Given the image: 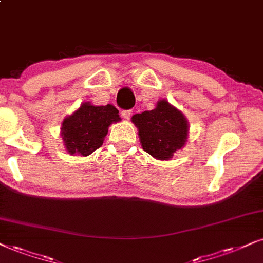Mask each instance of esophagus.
Returning a JSON list of instances; mask_svg holds the SVG:
<instances>
[{"label": "esophagus", "instance_id": "1", "mask_svg": "<svg viewBox=\"0 0 263 263\" xmlns=\"http://www.w3.org/2000/svg\"><path fill=\"white\" fill-rule=\"evenodd\" d=\"M131 114H132L131 110H122V111H121L122 118L126 119V120H128V119L131 118Z\"/></svg>", "mask_w": 263, "mask_h": 263}]
</instances>
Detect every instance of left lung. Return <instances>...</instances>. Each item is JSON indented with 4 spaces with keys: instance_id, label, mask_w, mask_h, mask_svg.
I'll return each instance as SVG.
<instances>
[{
    "instance_id": "left-lung-1",
    "label": "left lung",
    "mask_w": 263,
    "mask_h": 263,
    "mask_svg": "<svg viewBox=\"0 0 263 263\" xmlns=\"http://www.w3.org/2000/svg\"><path fill=\"white\" fill-rule=\"evenodd\" d=\"M132 122L138 128L142 148L158 160H170L187 142L188 122L166 99L156 103L153 110L135 114Z\"/></svg>"
}]
</instances>
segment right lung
<instances>
[{"label":"right lung","instance_id":"1","mask_svg":"<svg viewBox=\"0 0 263 263\" xmlns=\"http://www.w3.org/2000/svg\"><path fill=\"white\" fill-rule=\"evenodd\" d=\"M114 105H92L84 103L62 124L61 136L66 152L71 155L87 156L103 144L112 122L120 121Z\"/></svg>","mask_w":263,"mask_h":263}]
</instances>
